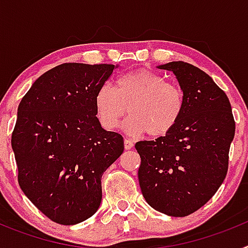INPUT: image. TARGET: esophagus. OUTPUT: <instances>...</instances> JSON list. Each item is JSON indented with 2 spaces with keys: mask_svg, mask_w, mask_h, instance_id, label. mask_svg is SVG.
Instances as JSON below:
<instances>
[{
  "mask_svg": "<svg viewBox=\"0 0 248 248\" xmlns=\"http://www.w3.org/2000/svg\"><path fill=\"white\" fill-rule=\"evenodd\" d=\"M133 146H134L133 141H131L130 139H128V138H125V139H124V148H125V150H129V149H131Z\"/></svg>",
  "mask_w": 248,
  "mask_h": 248,
  "instance_id": "1",
  "label": "esophagus"
}]
</instances>
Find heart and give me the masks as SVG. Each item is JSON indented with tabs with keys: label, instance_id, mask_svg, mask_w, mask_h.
I'll return each instance as SVG.
<instances>
[{
	"label": "heart",
	"instance_id": "b5f03b06",
	"mask_svg": "<svg viewBox=\"0 0 248 248\" xmlns=\"http://www.w3.org/2000/svg\"><path fill=\"white\" fill-rule=\"evenodd\" d=\"M94 107L105 130L117 128L128 110L126 130L133 134L146 131L149 137L159 138L176 126L185 108V97L176 83L168 82L161 74L137 69L118 77L115 88L108 83L100 85Z\"/></svg>",
	"mask_w": 248,
	"mask_h": 248
}]
</instances>
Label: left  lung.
<instances>
[{"label": "left lung", "mask_w": 248, "mask_h": 248, "mask_svg": "<svg viewBox=\"0 0 248 248\" xmlns=\"http://www.w3.org/2000/svg\"><path fill=\"white\" fill-rule=\"evenodd\" d=\"M159 68L176 76L185 108L165 137L135 144L141 159L138 177L153 209L184 217L202 207L225 180L235 119L229 98L209 74L181 61Z\"/></svg>", "instance_id": "left-lung-1"}]
</instances>
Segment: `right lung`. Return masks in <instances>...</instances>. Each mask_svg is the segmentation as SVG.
Instances as JSON below:
<instances>
[{
	"mask_svg": "<svg viewBox=\"0 0 248 248\" xmlns=\"http://www.w3.org/2000/svg\"><path fill=\"white\" fill-rule=\"evenodd\" d=\"M113 64L63 63L33 83L18 105L12 133L22 191L49 220L76 225L97 212L102 175L124 150L102 128L94 97Z\"/></svg>",
	"mask_w": 248,
	"mask_h": 248,
	"instance_id": "add662e5",
	"label": "right lung"
}]
</instances>
